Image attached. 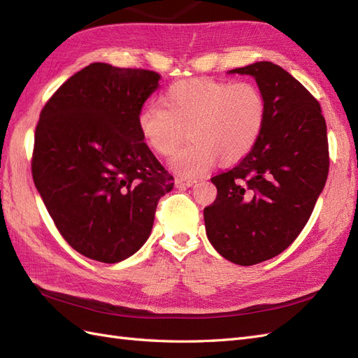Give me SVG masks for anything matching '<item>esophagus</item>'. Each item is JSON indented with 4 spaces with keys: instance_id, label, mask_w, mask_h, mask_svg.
Returning a JSON list of instances; mask_svg holds the SVG:
<instances>
[{
    "instance_id": "esophagus-1",
    "label": "esophagus",
    "mask_w": 358,
    "mask_h": 358,
    "mask_svg": "<svg viewBox=\"0 0 358 358\" xmlns=\"http://www.w3.org/2000/svg\"><path fill=\"white\" fill-rule=\"evenodd\" d=\"M196 182V180H186V178H177L176 185L180 187H192Z\"/></svg>"
}]
</instances>
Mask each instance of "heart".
Segmentation results:
<instances>
[{"instance_id":"b5f03b06","label":"heart","mask_w":358,"mask_h":358,"mask_svg":"<svg viewBox=\"0 0 358 358\" xmlns=\"http://www.w3.org/2000/svg\"><path fill=\"white\" fill-rule=\"evenodd\" d=\"M162 103L140 111L138 129L149 149L162 157L176 151L187 129L192 140L169 162L181 177L201 176L218 159L224 164L245 159L264 128V97L250 82L181 80L166 90Z\"/></svg>"}]
</instances>
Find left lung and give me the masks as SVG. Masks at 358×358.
<instances>
[{"label":"left lung","mask_w":358,"mask_h":358,"mask_svg":"<svg viewBox=\"0 0 358 358\" xmlns=\"http://www.w3.org/2000/svg\"><path fill=\"white\" fill-rule=\"evenodd\" d=\"M229 73L255 78L265 120L250 154L210 178L218 195L204 222L215 250L247 267L284 252L308 222L328 177L327 123L319 102L282 66L261 61Z\"/></svg>","instance_id":"obj_1"}]
</instances>
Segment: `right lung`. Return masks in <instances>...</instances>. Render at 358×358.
Wrapping results in <instances>:
<instances>
[{
  "mask_svg": "<svg viewBox=\"0 0 358 358\" xmlns=\"http://www.w3.org/2000/svg\"><path fill=\"white\" fill-rule=\"evenodd\" d=\"M155 71L90 64L48 99L35 132L31 176L74 250L105 264L138 252L159 199L173 189L138 129Z\"/></svg>",
  "mask_w": 358,
  "mask_h": 358,
  "instance_id": "add662e5",
  "label": "right lung"
}]
</instances>
